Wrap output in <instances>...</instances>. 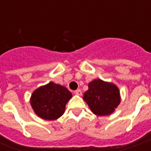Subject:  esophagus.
<instances>
[{
	"label": "esophagus",
	"instance_id": "1",
	"mask_svg": "<svg viewBox=\"0 0 151 151\" xmlns=\"http://www.w3.org/2000/svg\"><path fill=\"white\" fill-rule=\"evenodd\" d=\"M74 93H75L76 95H78V96H81V94H82V92H81V91L80 89H77L74 92Z\"/></svg>",
	"mask_w": 151,
	"mask_h": 151
}]
</instances>
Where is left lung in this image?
<instances>
[{"instance_id": "obj_1", "label": "left lung", "mask_w": 151, "mask_h": 151, "mask_svg": "<svg viewBox=\"0 0 151 151\" xmlns=\"http://www.w3.org/2000/svg\"><path fill=\"white\" fill-rule=\"evenodd\" d=\"M83 99L92 112L98 116L111 114L121 102L118 88L114 84L100 79L93 80L88 84V89L84 93Z\"/></svg>"}]
</instances>
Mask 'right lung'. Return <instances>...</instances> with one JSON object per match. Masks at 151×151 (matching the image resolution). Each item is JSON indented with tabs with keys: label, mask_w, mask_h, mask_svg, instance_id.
<instances>
[{
	"label": "right lung",
	"mask_w": 151,
	"mask_h": 151,
	"mask_svg": "<svg viewBox=\"0 0 151 151\" xmlns=\"http://www.w3.org/2000/svg\"><path fill=\"white\" fill-rule=\"evenodd\" d=\"M71 97L72 94L66 88L49 82L33 92L30 104L37 116L52 121L63 114L66 104Z\"/></svg>",
	"instance_id": "1"
}]
</instances>
